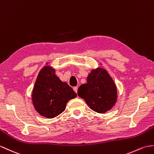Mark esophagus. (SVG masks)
<instances>
[{
	"instance_id": "34e87169",
	"label": "esophagus",
	"mask_w": 154,
	"mask_h": 154,
	"mask_svg": "<svg viewBox=\"0 0 154 154\" xmlns=\"http://www.w3.org/2000/svg\"><path fill=\"white\" fill-rule=\"evenodd\" d=\"M77 90H78V87H73V91L76 92H77Z\"/></svg>"
}]
</instances>
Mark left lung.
I'll return each mask as SVG.
<instances>
[{"mask_svg": "<svg viewBox=\"0 0 154 154\" xmlns=\"http://www.w3.org/2000/svg\"><path fill=\"white\" fill-rule=\"evenodd\" d=\"M77 94L83 98L94 112L103 113L112 108L117 98V87L106 69H92L87 77V83L78 88Z\"/></svg>", "mask_w": 154, "mask_h": 154, "instance_id": "left-lung-1", "label": "left lung"}]
</instances>
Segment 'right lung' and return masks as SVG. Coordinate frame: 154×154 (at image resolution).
<instances>
[{"label": "right lung", "mask_w": 154, "mask_h": 154, "mask_svg": "<svg viewBox=\"0 0 154 154\" xmlns=\"http://www.w3.org/2000/svg\"><path fill=\"white\" fill-rule=\"evenodd\" d=\"M75 97L72 88L56 75L52 67L46 66L40 71L32 92V101L41 116L49 119L58 116L65 110L67 102Z\"/></svg>", "instance_id": "right-lung-1"}]
</instances>
